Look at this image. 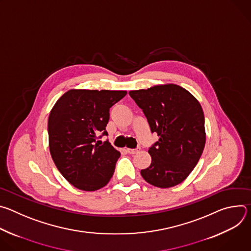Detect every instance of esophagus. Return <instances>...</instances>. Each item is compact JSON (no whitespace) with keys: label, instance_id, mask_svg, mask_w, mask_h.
Returning a JSON list of instances; mask_svg holds the SVG:
<instances>
[{"label":"esophagus","instance_id":"obj_1","mask_svg":"<svg viewBox=\"0 0 251 251\" xmlns=\"http://www.w3.org/2000/svg\"><path fill=\"white\" fill-rule=\"evenodd\" d=\"M127 152L129 154H136L139 152V148H136V149H127Z\"/></svg>","mask_w":251,"mask_h":251}]
</instances>
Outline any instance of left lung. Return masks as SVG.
I'll return each mask as SVG.
<instances>
[{
    "label": "left lung",
    "instance_id": "obj_1",
    "mask_svg": "<svg viewBox=\"0 0 251 251\" xmlns=\"http://www.w3.org/2000/svg\"><path fill=\"white\" fill-rule=\"evenodd\" d=\"M159 140L149 148L151 165L141 170L158 188L181 184L198 164L205 144L204 116L200 102L185 88L165 84L129 92Z\"/></svg>",
    "mask_w": 251,
    "mask_h": 251
}]
</instances>
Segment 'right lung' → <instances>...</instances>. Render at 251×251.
Instances as JSON below:
<instances>
[{
  "instance_id": "1",
  "label": "right lung",
  "mask_w": 251,
  "mask_h": 251,
  "mask_svg": "<svg viewBox=\"0 0 251 251\" xmlns=\"http://www.w3.org/2000/svg\"><path fill=\"white\" fill-rule=\"evenodd\" d=\"M127 91L71 89L50 111L48 132L51 158L74 187L93 192L108 184L120 153L108 140L105 127L111 107Z\"/></svg>"
}]
</instances>
